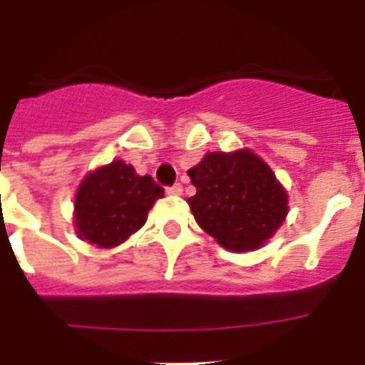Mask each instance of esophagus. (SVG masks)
Returning a JSON list of instances; mask_svg holds the SVG:
<instances>
[{"label":"esophagus","mask_w":365,"mask_h":365,"mask_svg":"<svg viewBox=\"0 0 365 365\" xmlns=\"http://www.w3.org/2000/svg\"><path fill=\"white\" fill-rule=\"evenodd\" d=\"M166 193L168 195H182L183 193V187L180 185V183H176V185H172V187L166 189Z\"/></svg>","instance_id":"1"}]
</instances>
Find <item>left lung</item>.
<instances>
[{
    "instance_id": "8db88e82",
    "label": "left lung",
    "mask_w": 365,
    "mask_h": 365,
    "mask_svg": "<svg viewBox=\"0 0 365 365\" xmlns=\"http://www.w3.org/2000/svg\"><path fill=\"white\" fill-rule=\"evenodd\" d=\"M187 174L197 187L189 208L223 248L254 252L288 216V191L252 149L210 151Z\"/></svg>"
}]
</instances>
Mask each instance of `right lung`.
Masks as SVG:
<instances>
[{"mask_svg": "<svg viewBox=\"0 0 365 365\" xmlns=\"http://www.w3.org/2000/svg\"><path fill=\"white\" fill-rule=\"evenodd\" d=\"M165 197L151 176H140L125 160H111L83 178L73 202V227L81 240L115 248L148 220L155 200Z\"/></svg>", "mask_w": 365, "mask_h": 365, "instance_id": "right-lung-1", "label": "right lung"}]
</instances>
